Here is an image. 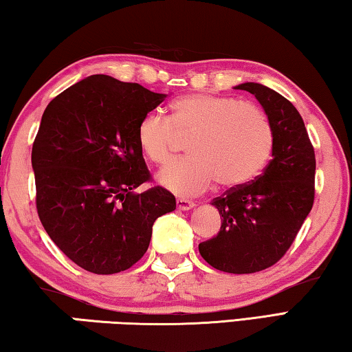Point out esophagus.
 <instances>
[{
    "label": "esophagus",
    "mask_w": 352,
    "mask_h": 352,
    "mask_svg": "<svg viewBox=\"0 0 352 352\" xmlns=\"http://www.w3.org/2000/svg\"><path fill=\"white\" fill-rule=\"evenodd\" d=\"M194 206H195L194 201L186 200V199H177V208L180 211H189V210H192Z\"/></svg>",
    "instance_id": "obj_1"
}]
</instances>
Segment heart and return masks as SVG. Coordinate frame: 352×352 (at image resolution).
<instances>
[{
  "instance_id": "heart-1",
  "label": "heart",
  "mask_w": 352,
  "mask_h": 352,
  "mask_svg": "<svg viewBox=\"0 0 352 352\" xmlns=\"http://www.w3.org/2000/svg\"><path fill=\"white\" fill-rule=\"evenodd\" d=\"M172 116L148 111L140 121L138 146L146 158L162 164L180 138L189 158L175 160L158 174V183L180 197L205 192L214 183L242 186L264 169L273 151V127L258 105L210 93H190L172 104Z\"/></svg>"
}]
</instances>
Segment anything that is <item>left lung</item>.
<instances>
[{
  "label": "left lung",
  "instance_id": "left-lung-1",
  "mask_svg": "<svg viewBox=\"0 0 352 352\" xmlns=\"http://www.w3.org/2000/svg\"><path fill=\"white\" fill-rule=\"evenodd\" d=\"M234 88L252 93L269 116L272 160L262 175L211 201L222 226L216 237L199 243V252L214 269L243 275L269 269L294 243L314 205L315 152L290 100L261 83Z\"/></svg>",
  "mask_w": 352,
  "mask_h": 352
}]
</instances>
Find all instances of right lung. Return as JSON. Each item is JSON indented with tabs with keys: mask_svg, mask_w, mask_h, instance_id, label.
<instances>
[{
	"mask_svg": "<svg viewBox=\"0 0 352 352\" xmlns=\"http://www.w3.org/2000/svg\"><path fill=\"white\" fill-rule=\"evenodd\" d=\"M166 94L94 74L47 104L32 146L40 222L82 269L113 275L147 252L153 222L175 210L151 180L138 146L140 121Z\"/></svg>",
	"mask_w": 352,
	"mask_h": 352,
	"instance_id": "add662e5",
	"label": "right lung"
}]
</instances>
